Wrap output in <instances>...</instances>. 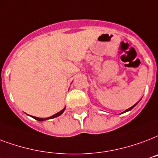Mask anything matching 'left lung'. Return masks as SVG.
<instances>
[{
	"label": "left lung",
	"instance_id": "obj_1",
	"mask_svg": "<svg viewBox=\"0 0 158 158\" xmlns=\"http://www.w3.org/2000/svg\"><path fill=\"white\" fill-rule=\"evenodd\" d=\"M138 102H139V101H138ZM138 103H135V104H134V105H133V106H132V107H131V108H127V110H125V111H124V112H123V113H125V112H127V111H130V110H132V108H134V107H135V106H136V105H137V104H138Z\"/></svg>",
	"mask_w": 158,
	"mask_h": 158
}]
</instances>
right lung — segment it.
<instances>
[{
  "instance_id": "right-lung-1",
  "label": "right lung",
  "mask_w": 158,
  "mask_h": 158,
  "mask_svg": "<svg viewBox=\"0 0 158 158\" xmlns=\"http://www.w3.org/2000/svg\"><path fill=\"white\" fill-rule=\"evenodd\" d=\"M64 110H65V108H64V109H62V110L59 112V113H57V114H54L53 116L49 117V118H37V117H33V116H32V118L35 119V120H38V121H44V120H47V119H51V118H56V117H59L60 115H61V114H63Z\"/></svg>"
}]
</instances>
